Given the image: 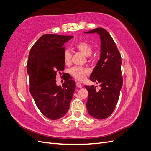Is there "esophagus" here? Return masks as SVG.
I'll return each mask as SVG.
<instances>
[{"label":"esophagus","mask_w":151,"mask_h":151,"mask_svg":"<svg viewBox=\"0 0 151 151\" xmlns=\"http://www.w3.org/2000/svg\"><path fill=\"white\" fill-rule=\"evenodd\" d=\"M76 86L78 87H79V88H81V87H82V84L80 83V82H76Z\"/></svg>","instance_id":"obj_1"}]
</instances>
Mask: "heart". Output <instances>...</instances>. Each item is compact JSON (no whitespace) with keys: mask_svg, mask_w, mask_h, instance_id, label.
Listing matches in <instances>:
<instances>
[{"mask_svg":"<svg viewBox=\"0 0 151 151\" xmlns=\"http://www.w3.org/2000/svg\"><path fill=\"white\" fill-rule=\"evenodd\" d=\"M75 48L81 52L85 56L89 58L93 52L91 45L87 42L82 41L75 45ZM71 52L68 49H66L64 52V60L65 64H69L71 61ZM69 73L74 78L78 80H83L86 76L89 74L90 71L88 68L81 67H73L69 70Z\"/></svg>","mask_w":151,"mask_h":151,"instance_id":"heart-1","label":"heart"}]
</instances>
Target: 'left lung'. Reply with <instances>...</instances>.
<instances>
[{
  "mask_svg": "<svg viewBox=\"0 0 151 151\" xmlns=\"http://www.w3.org/2000/svg\"><path fill=\"white\" fill-rule=\"evenodd\" d=\"M96 33L100 37V58L98 61L90 80L100 83L101 89L94 86H86L88 91L87 109L91 116L99 120L106 119L113 113L120 96L123 84L122 59L113 38L102 27L89 31L86 33Z\"/></svg>",
  "mask_w": 151,
  "mask_h": 151,
  "instance_id": "obj_1",
  "label": "left lung"
}]
</instances>
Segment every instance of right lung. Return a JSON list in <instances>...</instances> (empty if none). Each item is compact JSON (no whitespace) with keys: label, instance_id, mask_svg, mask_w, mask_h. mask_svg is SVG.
<instances>
[{"label":"right lung","instance_id":"right-lung-1","mask_svg":"<svg viewBox=\"0 0 151 151\" xmlns=\"http://www.w3.org/2000/svg\"><path fill=\"white\" fill-rule=\"evenodd\" d=\"M72 38L44 35L31 47L28 57L30 93L38 109L51 120H57L68 113L75 89L74 80H67L62 87L55 80L57 73L64 69V44Z\"/></svg>","mask_w":151,"mask_h":151}]
</instances>
